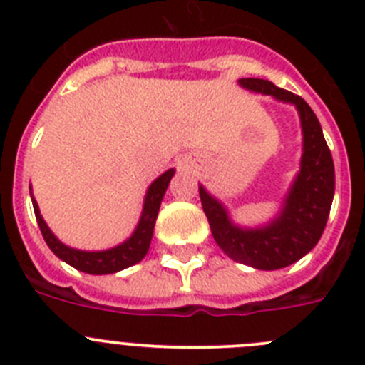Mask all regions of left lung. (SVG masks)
Masks as SVG:
<instances>
[{
  "instance_id": "obj_1",
  "label": "left lung",
  "mask_w": 365,
  "mask_h": 365,
  "mask_svg": "<svg viewBox=\"0 0 365 365\" xmlns=\"http://www.w3.org/2000/svg\"><path fill=\"white\" fill-rule=\"evenodd\" d=\"M241 87L291 102L299 113L303 131V155L299 173L292 182L278 217L267 227L241 228L230 221L225 206L199 186L201 205L212 235L222 252L237 263L259 270L292 265L311 252L327 225L334 197V164L322 125L302 96L276 87L269 80L241 78Z\"/></svg>"
}]
</instances>
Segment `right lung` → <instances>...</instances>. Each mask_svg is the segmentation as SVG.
<instances>
[{
    "label": "right lung",
    "mask_w": 365,
    "mask_h": 365,
    "mask_svg": "<svg viewBox=\"0 0 365 365\" xmlns=\"http://www.w3.org/2000/svg\"><path fill=\"white\" fill-rule=\"evenodd\" d=\"M173 173H175V170L172 168V170L164 172L163 175L157 177L151 182V186L148 188L146 199H144L140 221H138L137 228H135L130 240H125L124 243L109 248V250H100V252H86V250H78V248H71L67 245H63L51 232V228L47 227V222L43 221V217L40 214L38 202L31 195L38 227H40L45 243L49 245L51 250L60 259L66 261L67 265L74 267L76 270H82L86 274H113L135 265V263H138L148 254L151 237H153V227L155 221H157V214H159L160 202H163L164 193H166V188L170 185V180H172Z\"/></svg>",
    "instance_id": "1"
}]
</instances>
